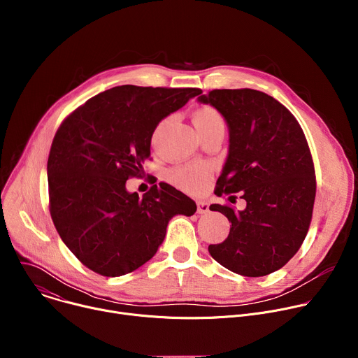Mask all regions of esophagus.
Segmentation results:
<instances>
[{
    "instance_id": "obj_1",
    "label": "esophagus",
    "mask_w": 358,
    "mask_h": 358,
    "mask_svg": "<svg viewBox=\"0 0 358 358\" xmlns=\"http://www.w3.org/2000/svg\"><path fill=\"white\" fill-rule=\"evenodd\" d=\"M210 211V203L206 201H196V213L198 214H207Z\"/></svg>"
}]
</instances>
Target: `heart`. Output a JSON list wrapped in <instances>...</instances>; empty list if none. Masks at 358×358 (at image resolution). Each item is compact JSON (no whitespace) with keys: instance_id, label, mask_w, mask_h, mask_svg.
Here are the masks:
<instances>
[{"instance_id":"1","label":"heart","mask_w":358,"mask_h":358,"mask_svg":"<svg viewBox=\"0 0 358 358\" xmlns=\"http://www.w3.org/2000/svg\"><path fill=\"white\" fill-rule=\"evenodd\" d=\"M192 120H194V124H195L199 136H203L213 130L225 127L222 115L213 106H202V108L196 109V112L192 116ZM164 123H166V120H163L157 126L155 136L159 134V131L162 130ZM211 173H213L211 169L206 164H189V166H182V167L174 169L170 174V178L174 185H177L178 188H181L184 191L199 192L210 181Z\"/></svg>"}]
</instances>
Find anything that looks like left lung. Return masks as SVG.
Returning a JSON list of instances; mask_svg holds the SVG:
<instances>
[{
    "label": "left lung",
    "mask_w": 358,
    "mask_h": 358,
    "mask_svg": "<svg viewBox=\"0 0 358 358\" xmlns=\"http://www.w3.org/2000/svg\"><path fill=\"white\" fill-rule=\"evenodd\" d=\"M198 101L215 108L229 130L217 191H242L246 201L243 211L210 207L232 225L228 238L208 250L238 275L266 276L294 257L309 231L316 176L308 140L294 116L264 92L215 89Z\"/></svg>",
    "instance_id": "1"
}]
</instances>
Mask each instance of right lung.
<instances>
[{
  "label": "right lung",
  "mask_w": 358,
  "mask_h": 358,
  "mask_svg": "<svg viewBox=\"0 0 358 358\" xmlns=\"http://www.w3.org/2000/svg\"><path fill=\"white\" fill-rule=\"evenodd\" d=\"M202 90L123 85L101 92L71 113L48 157L49 211L75 257L101 276L130 273L155 257L174 215L195 202L170 184L138 198L126 189L144 173L157 124Z\"/></svg>",
  "instance_id": "right-lung-1"
}]
</instances>
